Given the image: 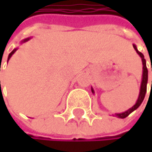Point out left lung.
<instances>
[{"instance_id": "obj_1", "label": "left lung", "mask_w": 152, "mask_h": 152, "mask_svg": "<svg viewBox=\"0 0 152 152\" xmlns=\"http://www.w3.org/2000/svg\"><path fill=\"white\" fill-rule=\"evenodd\" d=\"M133 47L134 49L136 50V52L138 53V55L141 57V61H142V66H143V73H142V80H141V85H140V95H139V97H138V100L136 102V104L134 105L132 107H130L129 109H128L127 111L125 112H122V113H118V114H115V116H117L118 118H125L126 117H128L131 112H133L134 110H136L140 106V104L142 103L143 99L145 97V95H146V92H147V83H148V69H147V66H146V60L144 58V56L140 53V52L138 51L137 49V46L135 45H133ZM151 71H152V65H151ZM151 87H152V82H151ZM92 90V93H94V90L93 88L91 89Z\"/></svg>"}]
</instances>
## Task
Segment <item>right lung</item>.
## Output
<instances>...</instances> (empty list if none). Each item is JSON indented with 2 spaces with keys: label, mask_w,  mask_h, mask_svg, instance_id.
<instances>
[{
  "label": "right lung",
  "mask_w": 152,
  "mask_h": 152,
  "mask_svg": "<svg viewBox=\"0 0 152 152\" xmlns=\"http://www.w3.org/2000/svg\"><path fill=\"white\" fill-rule=\"evenodd\" d=\"M28 40H30V38H26V39L23 40V41H22V44H23V43H25V42H27ZM16 50H17V49L15 48V49H13V50H12V51L11 52V53H10V55H9V56H8V61H9V59H10V58L12 57V55H13V54L15 53V52H16Z\"/></svg>",
  "instance_id": "obj_1"
}]
</instances>
